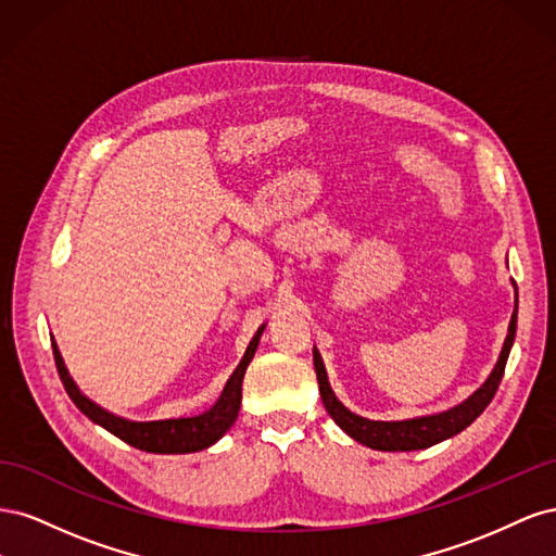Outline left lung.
<instances>
[{"label":"left lung","mask_w":556,"mask_h":556,"mask_svg":"<svg viewBox=\"0 0 556 556\" xmlns=\"http://www.w3.org/2000/svg\"><path fill=\"white\" fill-rule=\"evenodd\" d=\"M515 331H517V296H515V313L510 317L506 343H503L501 357L494 366V371L490 374V378L484 380V384L478 392H473L464 403H459V406H454L445 413L401 419V422H378V419H366L362 415H355L352 410H348L331 392L323 357H319L317 350H313V364H315V374H317V382H319V396H323L325 408L331 415L333 422L339 425L350 435V439H355L357 443H362L366 447H374V450H382V452L425 450V447H431L445 439H452V435H457L459 431H464L470 422H473V419L486 406H490L496 390H498L503 371H506V362H508L510 348L515 341Z\"/></svg>","instance_id":"8db88e82"}]
</instances>
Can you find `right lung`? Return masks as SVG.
Listing matches in <instances>:
<instances>
[{"instance_id": "add662e5", "label": "right lung", "mask_w": 556, "mask_h": 556, "mask_svg": "<svg viewBox=\"0 0 556 556\" xmlns=\"http://www.w3.org/2000/svg\"><path fill=\"white\" fill-rule=\"evenodd\" d=\"M262 331H264V327H260V331L255 333V339L250 341L241 364L237 366V371L231 374V378L227 380L220 399L215 401V406L211 410L194 415V417L155 419V422H131V419L117 417V415L104 410L102 406H97V403L83 394L76 387V382L72 380L55 343H53V357H55L58 374H60V380L64 384L66 394H70V399L76 403V408L83 415H88L94 425L104 427L106 431L117 435L121 441H125L134 447H139V450H146V452L188 454V452H199V450L211 447L213 443L223 439V435L229 431V427L233 422H237L239 408H241L243 376H245L248 364L252 362V357H255V350L260 345Z\"/></svg>"}]
</instances>
